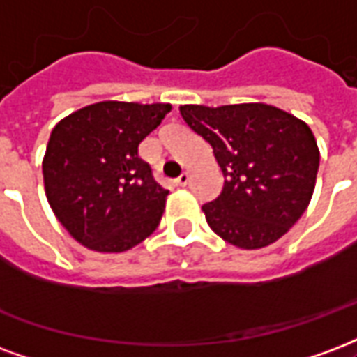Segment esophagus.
Listing matches in <instances>:
<instances>
[{"instance_id":"34e87169","label":"esophagus","mask_w":357,"mask_h":357,"mask_svg":"<svg viewBox=\"0 0 357 357\" xmlns=\"http://www.w3.org/2000/svg\"><path fill=\"white\" fill-rule=\"evenodd\" d=\"M189 179H191V176H189V172H183L181 176L178 178V185L179 187H185L187 183H189Z\"/></svg>"}]
</instances>
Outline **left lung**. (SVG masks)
<instances>
[{
  "label": "left lung",
  "instance_id": "8db88e82",
  "mask_svg": "<svg viewBox=\"0 0 357 357\" xmlns=\"http://www.w3.org/2000/svg\"><path fill=\"white\" fill-rule=\"evenodd\" d=\"M187 125L212 145L225 176L218 199L202 206L218 236L240 250L282 238L310 204L319 149L310 126L268 104L179 107Z\"/></svg>",
  "mask_w": 357,
  "mask_h": 357
}]
</instances>
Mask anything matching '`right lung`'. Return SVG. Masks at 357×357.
I'll use <instances>...</instances> for the list:
<instances>
[{"label": "right lung", "instance_id": "add662e5", "mask_svg": "<svg viewBox=\"0 0 357 357\" xmlns=\"http://www.w3.org/2000/svg\"><path fill=\"white\" fill-rule=\"evenodd\" d=\"M170 112V104L105 100L52 128L45 195L71 238L92 252L121 253L157 229L168 191L138 157V145Z\"/></svg>", "mask_w": 357, "mask_h": 357}]
</instances>
